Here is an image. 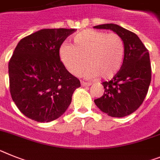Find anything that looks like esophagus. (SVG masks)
<instances>
[{
	"instance_id": "1",
	"label": "esophagus",
	"mask_w": 160,
	"mask_h": 160,
	"mask_svg": "<svg viewBox=\"0 0 160 160\" xmlns=\"http://www.w3.org/2000/svg\"><path fill=\"white\" fill-rule=\"evenodd\" d=\"M81 84L82 87H89V86L91 85V82H83V81L81 82Z\"/></svg>"
}]
</instances>
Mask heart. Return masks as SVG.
<instances>
[{"mask_svg": "<svg viewBox=\"0 0 160 160\" xmlns=\"http://www.w3.org/2000/svg\"><path fill=\"white\" fill-rule=\"evenodd\" d=\"M125 52V42L119 35L86 30L73 36V45L64 43L60 56L72 74L81 75L88 64L87 77L110 79L121 69Z\"/></svg>", "mask_w": 160, "mask_h": 160, "instance_id": "obj_1", "label": "heart"}]
</instances>
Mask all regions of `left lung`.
I'll use <instances>...</instances> for the list:
<instances>
[{
  "mask_svg": "<svg viewBox=\"0 0 160 160\" xmlns=\"http://www.w3.org/2000/svg\"><path fill=\"white\" fill-rule=\"evenodd\" d=\"M96 29H109L125 42V58L121 69L109 82H103V96L95 99L101 111L113 117L130 115L141 106L151 81L149 52L135 33L117 24L95 26Z\"/></svg>",
  "mask_w": 160,
  "mask_h": 160,
  "instance_id": "obj_1",
  "label": "left lung"
}]
</instances>
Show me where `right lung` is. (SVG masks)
<instances>
[{"label": "right lung", "mask_w": 160, "mask_h": 160, "mask_svg": "<svg viewBox=\"0 0 160 160\" xmlns=\"http://www.w3.org/2000/svg\"><path fill=\"white\" fill-rule=\"evenodd\" d=\"M74 29H43L22 39L9 62V91L18 108L38 122H49L68 108L79 79L65 69L60 48Z\"/></svg>", "instance_id": "1"}]
</instances>
